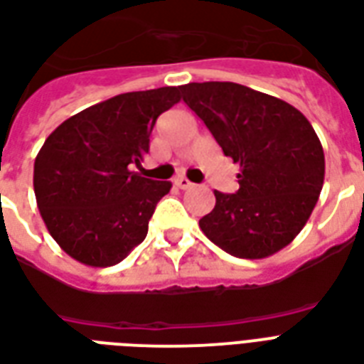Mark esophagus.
<instances>
[{
    "label": "esophagus",
    "mask_w": 364,
    "mask_h": 364,
    "mask_svg": "<svg viewBox=\"0 0 364 364\" xmlns=\"http://www.w3.org/2000/svg\"><path fill=\"white\" fill-rule=\"evenodd\" d=\"M174 186L180 188V190H190V188H193V182H190V180L184 178V176H180V178L174 180Z\"/></svg>",
    "instance_id": "obj_1"
}]
</instances>
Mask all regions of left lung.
<instances>
[{
	"label": "left lung",
	"mask_w": 364,
	"mask_h": 364,
	"mask_svg": "<svg viewBox=\"0 0 364 364\" xmlns=\"http://www.w3.org/2000/svg\"><path fill=\"white\" fill-rule=\"evenodd\" d=\"M184 102L239 163V190L214 191L201 232L228 255L260 260L302 232L325 180V154L306 115L266 92L232 81L180 87Z\"/></svg>",
	"instance_id": "8db88e82"
}]
</instances>
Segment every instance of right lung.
<instances>
[{"mask_svg":"<svg viewBox=\"0 0 364 364\" xmlns=\"http://www.w3.org/2000/svg\"><path fill=\"white\" fill-rule=\"evenodd\" d=\"M180 87L123 92L56 127L33 163L45 226L68 256L91 267L119 264L146 239L156 205L173 184L144 178L140 165L163 112Z\"/></svg>","mask_w":364,"mask_h":364,"instance_id":"obj_1","label":"right lung"}]
</instances>
